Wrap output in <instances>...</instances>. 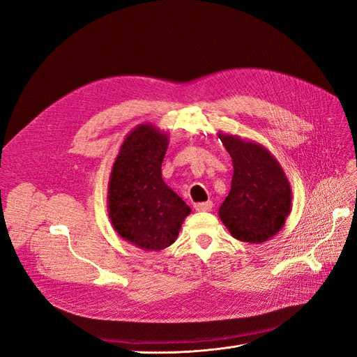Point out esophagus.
Here are the masks:
<instances>
[{
	"label": "esophagus",
	"instance_id": "1",
	"mask_svg": "<svg viewBox=\"0 0 357 357\" xmlns=\"http://www.w3.org/2000/svg\"><path fill=\"white\" fill-rule=\"evenodd\" d=\"M197 211H210L213 208V202L211 201H205V202H198L193 205Z\"/></svg>",
	"mask_w": 357,
	"mask_h": 357
}]
</instances>
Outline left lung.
<instances>
[{
	"label": "left lung",
	"mask_w": 357,
	"mask_h": 357,
	"mask_svg": "<svg viewBox=\"0 0 357 357\" xmlns=\"http://www.w3.org/2000/svg\"><path fill=\"white\" fill-rule=\"evenodd\" d=\"M232 158L231 190L219 218L234 238L261 244L282 231L291 210L290 183L274 155L262 144L219 132Z\"/></svg>",
	"instance_id": "obj_1"
}]
</instances>
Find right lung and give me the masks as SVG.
Returning a JSON list of instances; mask_svg holds the SVG:
<instances>
[{
    "label": "right lung",
    "instance_id": "obj_1",
    "mask_svg": "<svg viewBox=\"0 0 357 357\" xmlns=\"http://www.w3.org/2000/svg\"><path fill=\"white\" fill-rule=\"evenodd\" d=\"M168 134L152 123L129 132L113 164L107 211L117 235L146 252H159L177 240L190 207L162 178Z\"/></svg>",
    "mask_w": 357,
    "mask_h": 357
}]
</instances>
